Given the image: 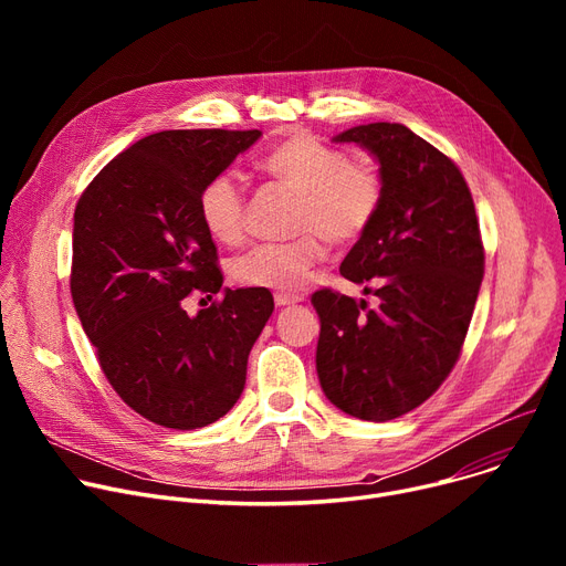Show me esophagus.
<instances>
[{
	"instance_id": "esophagus-1",
	"label": "esophagus",
	"mask_w": 566,
	"mask_h": 566,
	"mask_svg": "<svg viewBox=\"0 0 566 566\" xmlns=\"http://www.w3.org/2000/svg\"><path fill=\"white\" fill-rule=\"evenodd\" d=\"M303 298L301 295H293V293H284V291H280V293H275V305L277 307H284V305H293V303H301Z\"/></svg>"
}]
</instances>
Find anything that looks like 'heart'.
<instances>
[{
	"instance_id": "obj_1",
	"label": "heart",
	"mask_w": 566,
	"mask_h": 566,
	"mask_svg": "<svg viewBox=\"0 0 566 566\" xmlns=\"http://www.w3.org/2000/svg\"><path fill=\"white\" fill-rule=\"evenodd\" d=\"M265 174L301 192L295 229L305 231L286 243H256L231 263L238 282L261 289L298 291L312 268L333 245H350L371 227L382 178L374 160L348 158L339 148L312 135H293L261 160ZM199 218L216 241L235 245L245 235V190L222 171L199 192Z\"/></svg>"
}]
</instances>
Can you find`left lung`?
<instances>
[{"label": "left lung", "instance_id": "1", "mask_svg": "<svg viewBox=\"0 0 566 566\" xmlns=\"http://www.w3.org/2000/svg\"><path fill=\"white\" fill-rule=\"evenodd\" d=\"M378 160L382 201L339 273L378 307L316 291V374L339 410L388 422L424 403L459 360L484 277V245L459 167L403 124L335 137Z\"/></svg>", "mask_w": 566, "mask_h": 566}]
</instances>
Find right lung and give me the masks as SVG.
Here are the masks:
<instances>
[{"label":"right lung","mask_w":566,"mask_h":566,"mask_svg":"<svg viewBox=\"0 0 566 566\" xmlns=\"http://www.w3.org/2000/svg\"><path fill=\"white\" fill-rule=\"evenodd\" d=\"M261 130H163L109 160L75 206L71 295L103 374L135 412L167 429L227 415L271 318L268 289H222L199 192ZM192 290L221 301L190 317Z\"/></svg>","instance_id":"1"}]
</instances>
